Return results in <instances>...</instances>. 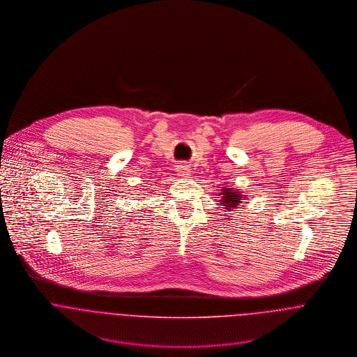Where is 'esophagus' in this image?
I'll return each mask as SVG.
<instances>
[{
    "label": "esophagus",
    "instance_id": "1",
    "mask_svg": "<svg viewBox=\"0 0 357 357\" xmlns=\"http://www.w3.org/2000/svg\"><path fill=\"white\" fill-rule=\"evenodd\" d=\"M177 172H178V176H181V177H188V176H191L190 166H188V165H184V163H181V165L177 166Z\"/></svg>",
    "mask_w": 357,
    "mask_h": 357
}]
</instances>
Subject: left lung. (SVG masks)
I'll list each match as a JSON object with an SVG mask.
<instances>
[{"label": "left lung", "instance_id": "left-lung-1", "mask_svg": "<svg viewBox=\"0 0 357 357\" xmlns=\"http://www.w3.org/2000/svg\"><path fill=\"white\" fill-rule=\"evenodd\" d=\"M242 197H246V195H242L239 191L236 190H231V188H224L222 190V197L221 199L218 201L220 206H224V208L227 211H234L236 208H242Z\"/></svg>", "mask_w": 357, "mask_h": 357}]
</instances>
